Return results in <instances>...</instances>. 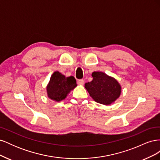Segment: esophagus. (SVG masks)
Returning <instances> with one entry per match:
<instances>
[{
  "label": "esophagus",
  "mask_w": 160,
  "mask_h": 160,
  "mask_svg": "<svg viewBox=\"0 0 160 160\" xmlns=\"http://www.w3.org/2000/svg\"><path fill=\"white\" fill-rule=\"evenodd\" d=\"M77 83L79 85H83L84 84V80L83 79H80L77 81Z\"/></svg>",
  "instance_id": "esophagus-1"
}]
</instances>
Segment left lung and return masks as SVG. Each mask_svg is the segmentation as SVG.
I'll use <instances>...</instances> for the list:
<instances>
[{
    "label": "left lung",
    "instance_id": "obj_1",
    "mask_svg": "<svg viewBox=\"0 0 160 160\" xmlns=\"http://www.w3.org/2000/svg\"><path fill=\"white\" fill-rule=\"evenodd\" d=\"M93 80L85 84V88L93 99L103 105H110L118 99L122 93L119 82L105 72H92Z\"/></svg>",
    "mask_w": 160,
    "mask_h": 160
}]
</instances>
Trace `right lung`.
I'll return each instance as SVG.
<instances>
[{
    "label": "right lung",
    "mask_w": 160,
    "mask_h": 160,
    "mask_svg": "<svg viewBox=\"0 0 160 160\" xmlns=\"http://www.w3.org/2000/svg\"><path fill=\"white\" fill-rule=\"evenodd\" d=\"M77 87L74 77H66L59 71H55L51 77L47 86L48 98L52 101L59 102L65 99L71 91Z\"/></svg>",
    "instance_id": "1"
}]
</instances>
